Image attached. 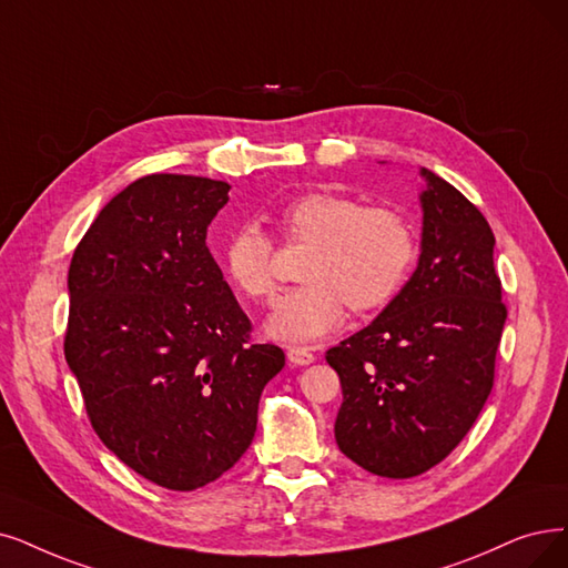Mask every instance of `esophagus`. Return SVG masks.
<instances>
[{"instance_id":"esophagus-1","label":"esophagus","mask_w":568,"mask_h":568,"mask_svg":"<svg viewBox=\"0 0 568 568\" xmlns=\"http://www.w3.org/2000/svg\"><path fill=\"white\" fill-rule=\"evenodd\" d=\"M286 356L293 366H310V363H314V358H316L312 354V349H307V347H288Z\"/></svg>"}]
</instances>
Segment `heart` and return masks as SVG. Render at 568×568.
I'll return each instance as SVG.
<instances>
[{
  "label": "heart",
  "instance_id": "obj_1",
  "mask_svg": "<svg viewBox=\"0 0 568 568\" xmlns=\"http://www.w3.org/2000/svg\"><path fill=\"white\" fill-rule=\"evenodd\" d=\"M282 223L293 240H307L301 277L267 320L280 339H314L345 320L347 305L368 312L387 303L403 284L417 252L415 231L403 214L363 207L358 200L312 191L291 200ZM221 265L231 282L256 303L277 296L275 244L256 221L240 223L221 246Z\"/></svg>",
  "mask_w": 568,
  "mask_h": 568
}]
</instances>
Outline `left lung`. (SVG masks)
<instances>
[{"label": "left lung", "instance_id": "8db88e82", "mask_svg": "<svg viewBox=\"0 0 568 568\" xmlns=\"http://www.w3.org/2000/svg\"><path fill=\"white\" fill-rule=\"evenodd\" d=\"M422 254L377 320L326 352L343 384L339 452L382 478L440 464L478 419L508 310L483 212L422 168Z\"/></svg>", "mask_w": 568, "mask_h": 568}]
</instances>
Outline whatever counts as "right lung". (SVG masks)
I'll return each instance as SVG.
<instances>
[{
  "instance_id": "1",
  "label": "right lung",
  "mask_w": 568,
  "mask_h": 568,
  "mask_svg": "<svg viewBox=\"0 0 568 568\" xmlns=\"http://www.w3.org/2000/svg\"><path fill=\"white\" fill-rule=\"evenodd\" d=\"M225 181L149 174L113 195L72 256L64 358L100 440L142 478L205 487L252 445L284 352L252 322L207 248Z\"/></svg>"
}]
</instances>
